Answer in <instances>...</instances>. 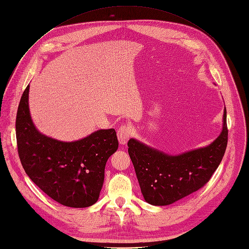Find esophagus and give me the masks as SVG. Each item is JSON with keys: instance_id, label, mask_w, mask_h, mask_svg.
<instances>
[{"instance_id": "obj_1", "label": "esophagus", "mask_w": 249, "mask_h": 249, "mask_svg": "<svg viewBox=\"0 0 249 249\" xmlns=\"http://www.w3.org/2000/svg\"><path fill=\"white\" fill-rule=\"evenodd\" d=\"M117 136H118V140L119 143L124 145L128 142L130 136H131V128L128 124H124L121 125L119 127V129L117 130Z\"/></svg>"}]
</instances>
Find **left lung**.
Wrapping results in <instances>:
<instances>
[{"instance_id":"obj_1","label":"left lung","mask_w":249,"mask_h":249,"mask_svg":"<svg viewBox=\"0 0 249 249\" xmlns=\"http://www.w3.org/2000/svg\"><path fill=\"white\" fill-rule=\"evenodd\" d=\"M228 138L224 109L222 131L205 148L170 156L130 139L128 153L145 200L153 206H167L202 188L220 164Z\"/></svg>"}]
</instances>
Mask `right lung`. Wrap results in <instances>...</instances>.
Listing matches in <instances>:
<instances>
[{
	"label": "right lung",
	"instance_id": "add662e5",
	"mask_svg": "<svg viewBox=\"0 0 249 249\" xmlns=\"http://www.w3.org/2000/svg\"><path fill=\"white\" fill-rule=\"evenodd\" d=\"M27 86L16 118L20 163L33 182L63 206L87 208L99 197L108 158L118 149L114 129L98 130L86 138L62 142L39 133L31 118Z\"/></svg>",
	"mask_w": 249,
	"mask_h": 249
}]
</instances>
